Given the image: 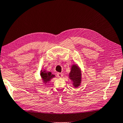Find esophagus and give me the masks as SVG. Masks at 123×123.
I'll list each match as a JSON object with an SVG mask.
<instances>
[{
	"label": "esophagus",
	"instance_id": "1",
	"mask_svg": "<svg viewBox=\"0 0 123 123\" xmlns=\"http://www.w3.org/2000/svg\"><path fill=\"white\" fill-rule=\"evenodd\" d=\"M57 74V76H58L60 78H62L63 76V74H62V73H58Z\"/></svg>",
	"mask_w": 123,
	"mask_h": 123
}]
</instances>
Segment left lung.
Returning a JSON list of instances; mask_svg holds the SVG:
<instances>
[{"mask_svg":"<svg viewBox=\"0 0 123 123\" xmlns=\"http://www.w3.org/2000/svg\"><path fill=\"white\" fill-rule=\"evenodd\" d=\"M69 78L73 82V84L74 87L77 88L80 86L81 81V71L77 64H73L71 66Z\"/></svg>","mask_w":123,"mask_h":123,"instance_id":"left-lung-1","label":"left lung"}]
</instances>
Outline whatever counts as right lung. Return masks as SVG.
<instances>
[{"instance_id":"right-lung-1","label":"right lung","mask_w":123,"mask_h":123,"mask_svg":"<svg viewBox=\"0 0 123 123\" xmlns=\"http://www.w3.org/2000/svg\"><path fill=\"white\" fill-rule=\"evenodd\" d=\"M40 76L45 85L49 83L52 78L55 77V75L53 74L52 73L49 71H47L45 70H42L40 71Z\"/></svg>"}]
</instances>
